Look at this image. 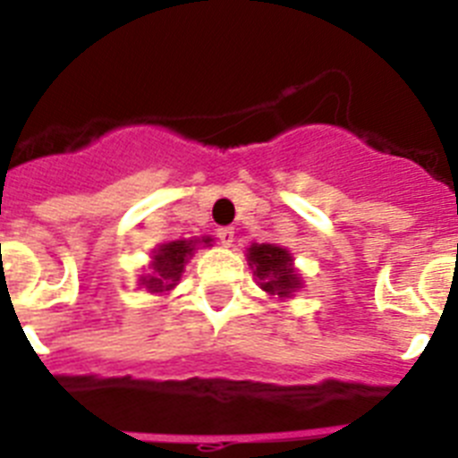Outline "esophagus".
I'll use <instances>...</instances> for the list:
<instances>
[{"mask_svg":"<svg viewBox=\"0 0 458 458\" xmlns=\"http://www.w3.org/2000/svg\"><path fill=\"white\" fill-rule=\"evenodd\" d=\"M217 238H220L225 248H229L233 242V226H222V229H217Z\"/></svg>","mask_w":458,"mask_h":458,"instance_id":"1","label":"esophagus"}]
</instances>
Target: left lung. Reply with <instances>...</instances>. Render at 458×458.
<instances>
[{
  "instance_id": "8db88e82",
  "label": "left lung",
  "mask_w": 458,
  "mask_h": 458,
  "mask_svg": "<svg viewBox=\"0 0 458 458\" xmlns=\"http://www.w3.org/2000/svg\"><path fill=\"white\" fill-rule=\"evenodd\" d=\"M248 259L252 261L250 266L254 268L259 284L268 293H277L279 298H286L291 291L298 289V284H301L295 270L291 268L289 252L284 248H279V245H268V242L252 245Z\"/></svg>"
}]
</instances>
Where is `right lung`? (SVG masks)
Wrapping results in <instances>:
<instances>
[{
    "label": "right lung",
    "instance_id": "add662e5",
    "mask_svg": "<svg viewBox=\"0 0 458 458\" xmlns=\"http://www.w3.org/2000/svg\"><path fill=\"white\" fill-rule=\"evenodd\" d=\"M204 242L208 245L210 238H204ZM192 241H172L160 245V248L156 250V254H153L151 275L144 277L141 284H147V289L153 291V293L172 289V286L181 279L183 266L185 261H188L190 254H192Z\"/></svg>",
    "mask_w": 458,
    "mask_h": 458
}]
</instances>
